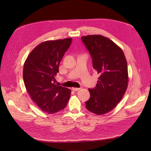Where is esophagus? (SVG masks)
<instances>
[{
	"label": "esophagus",
	"instance_id": "esophagus-1",
	"mask_svg": "<svg viewBox=\"0 0 151 151\" xmlns=\"http://www.w3.org/2000/svg\"><path fill=\"white\" fill-rule=\"evenodd\" d=\"M72 90L74 91H78L79 90H81V88H75V87H73L72 88Z\"/></svg>",
	"mask_w": 151,
	"mask_h": 151
}]
</instances>
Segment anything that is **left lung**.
I'll return each instance as SVG.
<instances>
[{
  "label": "left lung",
  "instance_id": "8db88e82",
  "mask_svg": "<svg viewBox=\"0 0 151 151\" xmlns=\"http://www.w3.org/2000/svg\"><path fill=\"white\" fill-rule=\"evenodd\" d=\"M81 39L99 74L95 88L88 89L90 99L86 108L98 115L112 111L123 97L128 86L127 62L123 51L113 41L100 35H87Z\"/></svg>",
  "mask_w": 151,
  "mask_h": 151
}]
</instances>
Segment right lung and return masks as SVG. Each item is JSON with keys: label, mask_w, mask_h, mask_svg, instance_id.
I'll return each instance as SVG.
<instances>
[{"label": "right lung", "mask_w": 151, "mask_h": 151, "mask_svg": "<svg viewBox=\"0 0 151 151\" xmlns=\"http://www.w3.org/2000/svg\"><path fill=\"white\" fill-rule=\"evenodd\" d=\"M71 42V38L41 42L30 52L24 64L23 80L28 93L48 114L65 109L70 99L71 91L56 85L55 76Z\"/></svg>", "instance_id": "add662e5"}]
</instances>
